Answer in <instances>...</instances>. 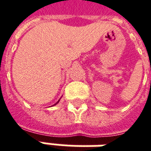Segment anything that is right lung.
Wrapping results in <instances>:
<instances>
[{"mask_svg": "<svg viewBox=\"0 0 151 151\" xmlns=\"http://www.w3.org/2000/svg\"><path fill=\"white\" fill-rule=\"evenodd\" d=\"M58 102H59V101H58ZM58 103H57V104H58Z\"/></svg>", "mask_w": 151, "mask_h": 151, "instance_id": "1", "label": "right lung"}]
</instances>
